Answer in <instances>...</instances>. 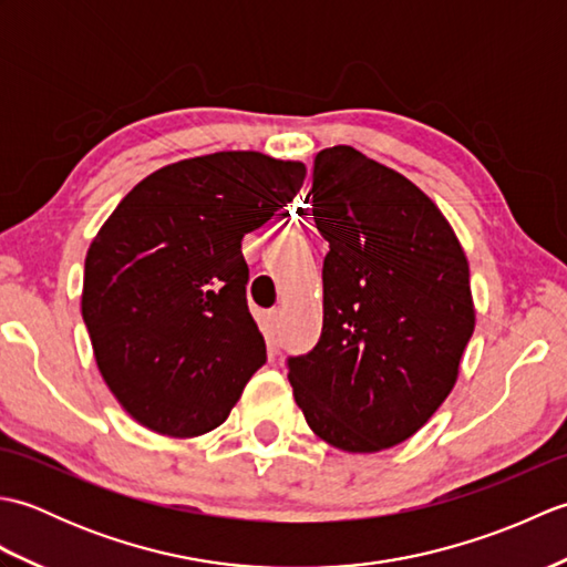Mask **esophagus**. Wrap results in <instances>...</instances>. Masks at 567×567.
Segmentation results:
<instances>
[{"mask_svg": "<svg viewBox=\"0 0 567 567\" xmlns=\"http://www.w3.org/2000/svg\"><path fill=\"white\" fill-rule=\"evenodd\" d=\"M277 329H280V309H270L265 315V333H268L270 341L277 336Z\"/></svg>", "mask_w": 567, "mask_h": 567, "instance_id": "1", "label": "esophagus"}]
</instances>
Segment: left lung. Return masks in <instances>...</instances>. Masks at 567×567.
Listing matches in <instances>:
<instances>
[{
    "mask_svg": "<svg viewBox=\"0 0 567 567\" xmlns=\"http://www.w3.org/2000/svg\"><path fill=\"white\" fill-rule=\"evenodd\" d=\"M311 216L329 240L323 327L290 358L295 402L333 449H392L461 375L475 331L465 250L412 179L351 146L317 153Z\"/></svg>",
    "mask_w": 567,
    "mask_h": 567,
    "instance_id": "left-lung-1",
    "label": "left lung"
}]
</instances>
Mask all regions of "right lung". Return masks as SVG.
Returning <instances> with one entry per match:
<instances>
[{
    "label": "right lung",
    "instance_id": "obj_1",
    "mask_svg": "<svg viewBox=\"0 0 567 567\" xmlns=\"http://www.w3.org/2000/svg\"><path fill=\"white\" fill-rule=\"evenodd\" d=\"M305 177V163L260 151L177 161L143 177L92 238L82 319L106 388L141 426L209 433L265 365L240 240Z\"/></svg>",
    "mask_w": 567,
    "mask_h": 567
}]
</instances>
